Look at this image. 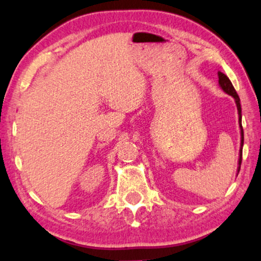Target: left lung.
<instances>
[{
	"instance_id": "8db88e82",
	"label": "left lung",
	"mask_w": 261,
	"mask_h": 261,
	"mask_svg": "<svg viewBox=\"0 0 261 261\" xmlns=\"http://www.w3.org/2000/svg\"><path fill=\"white\" fill-rule=\"evenodd\" d=\"M218 76H219V85L221 89L223 90V92H226L227 94L232 95L236 100L237 104V109H238V115H239V126H240V134H241V142H240V150H239V161H238V172L240 171V166H241V161H242V146H244V130H242V125H241V105H240V98L238 95L236 89L230 83V80L228 79V76L226 74H223L222 72H218Z\"/></svg>"
}]
</instances>
